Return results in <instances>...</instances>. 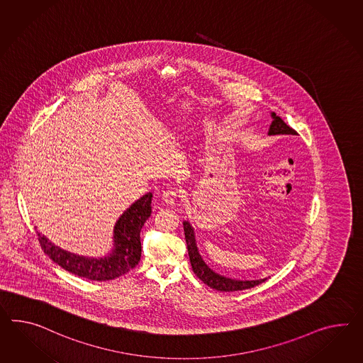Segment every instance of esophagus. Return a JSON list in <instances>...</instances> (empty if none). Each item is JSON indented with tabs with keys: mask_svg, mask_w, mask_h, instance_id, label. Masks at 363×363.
I'll return each instance as SVG.
<instances>
[{
	"mask_svg": "<svg viewBox=\"0 0 363 363\" xmlns=\"http://www.w3.org/2000/svg\"><path fill=\"white\" fill-rule=\"evenodd\" d=\"M177 197H179V192H177V189H167L163 194V201L168 206H174L175 203H177Z\"/></svg>",
	"mask_w": 363,
	"mask_h": 363,
	"instance_id": "34e87169",
	"label": "esophagus"
}]
</instances>
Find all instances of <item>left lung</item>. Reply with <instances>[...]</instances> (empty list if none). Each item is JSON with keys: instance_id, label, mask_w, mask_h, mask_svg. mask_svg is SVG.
Instances as JSON below:
<instances>
[{"instance_id": "left-lung-1", "label": "left lung", "mask_w": 363, "mask_h": 363, "mask_svg": "<svg viewBox=\"0 0 363 363\" xmlns=\"http://www.w3.org/2000/svg\"><path fill=\"white\" fill-rule=\"evenodd\" d=\"M272 122L269 125V135H298V133L294 130L292 128H289L286 122L280 118L279 116H277L275 113H271ZM184 234H186V249H188V255L191 260V266L195 272L196 277L201 281H204L208 287L217 289V291H223V292H233V291H242V289H252L255 286H258L260 283H263L266 279L258 280H235L230 278H225L220 274H216L213 269H209L206 266L199 249L196 245L195 232L192 225L184 221Z\"/></svg>"}]
</instances>
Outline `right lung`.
Masks as SVG:
<instances>
[{
    "label": "right lung",
    "mask_w": 363,
    "mask_h": 363,
    "mask_svg": "<svg viewBox=\"0 0 363 363\" xmlns=\"http://www.w3.org/2000/svg\"><path fill=\"white\" fill-rule=\"evenodd\" d=\"M149 192L128 208L113 229V250L104 258H88L63 250L38 232V240L51 259L65 271L88 280L105 281L121 277L134 269L140 259V229L151 216Z\"/></svg>",
    "instance_id": "right-lung-1"
}]
</instances>
